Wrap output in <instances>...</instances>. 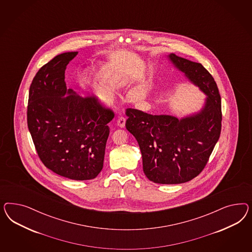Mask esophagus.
<instances>
[{"label": "esophagus", "instance_id": "esophagus-1", "mask_svg": "<svg viewBox=\"0 0 252 252\" xmlns=\"http://www.w3.org/2000/svg\"><path fill=\"white\" fill-rule=\"evenodd\" d=\"M125 124H126V118L124 116H119L117 119V126L119 127H124Z\"/></svg>", "mask_w": 252, "mask_h": 252}]
</instances>
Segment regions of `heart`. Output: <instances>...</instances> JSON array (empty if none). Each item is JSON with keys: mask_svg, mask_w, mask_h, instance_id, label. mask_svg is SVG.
<instances>
[{"mask_svg": "<svg viewBox=\"0 0 252 252\" xmlns=\"http://www.w3.org/2000/svg\"><path fill=\"white\" fill-rule=\"evenodd\" d=\"M99 75L107 84L110 85L114 89H124L128 85V81L126 77L115 73L107 65L99 66ZM92 92L93 97L102 104H108L113 99V94L110 89L97 80H93L92 82ZM130 95L133 99H139L143 97L144 92L141 90H134L131 92Z\"/></svg>", "mask_w": 252, "mask_h": 252, "instance_id": "1", "label": "heart"}]
</instances>
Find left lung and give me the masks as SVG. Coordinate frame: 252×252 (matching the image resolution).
I'll use <instances>...</instances> for the list:
<instances>
[{"label": "left lung", "instance_id": "obj_1", "mask_svg": "<svg viewBox=\"0 0 252 252\" xmlns=\"http://www.w3.org/2000/svg\"><path fill=\"white\" fill-rule=\"evenodd\" d=\"M76 54H59L39 68L30 88L27 118L46 167L70 179L89 180L103 167L107 124L115 113L93 96L82 97L66 89L64 72Z\"/></svg>", "mask_w": 252, "mask_h": 252}]
</instances>
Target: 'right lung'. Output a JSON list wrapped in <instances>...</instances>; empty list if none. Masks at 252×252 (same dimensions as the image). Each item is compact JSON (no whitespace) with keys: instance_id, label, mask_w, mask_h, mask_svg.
I'll list each match as a JSON object with an SVG mask.
<instances>
[{"instance_id":"right-lung-1","label":"right lung","mask_w":252,"mask_h":252,"mask_svg":"<svg viewBox=\"0 0 252 252\" xmlns=\"http://www.w3.org/2000/svg\"><path fill=\"white\" fill-rule=\"evenodd\" d=\"M177 68L207 94L198 115L178 120L127 108L126 129L136 137L143 171L154 183H186L198 176L217 143L221 129V96L216 82L201 63L169 55Z\"/></svg>"}]
</instances>
